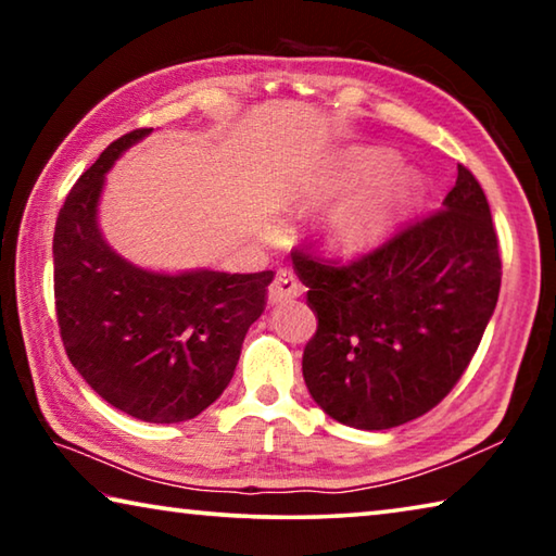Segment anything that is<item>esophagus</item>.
I'll use <instances>...</instances> for the list:
<instances>
[{
	"label": "esophagus",
	"instance_id": "obj_1",
	"mask_svg": "<svg viewBox=\"0 0 556 556\" xmlns=\"http://www.w3.org/2000/svg\"><path fill=\"white\" fill-rule=\"evenodd\" d=\"M301 291H304V289H301L299 279L294 277V271L287 269V267H281L277 271L275 281H271V285H269L267 299H269V304H281V301H291V299L301 296Z\"/></svg>",
	"mask_w": 556,
	"mask_h": 556
}]
</instances>
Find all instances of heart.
<instances>
[{
    "label": "heart",
    "mask_w": 556,
    "mask_h": 556,
    "mask_svg": "<svg viewBox=\"0 0 556 556\" xmlns=\"http://www.w3.org/2000/svg\"><path fill=\"white\" fill-rule=\"evenodd\" d=\"M345 190L352 193L324 213L321 240L338 257H361L392 238L417 211L427 178L417 168L394 164L390 149L348 144L316 156L291 184L289 203L299 211L316 208Z\"/></svg>",
    "instance_id": "1"
}]
</instances>
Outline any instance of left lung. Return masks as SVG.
<instances>
[{"label":"left lung","instance_id":"left-lung-1","mask_svg":"<svg viewBox=\"0 0 556 556\" xmlns=\"http://www.w3.org/2000/svg\"><path fill=\"white\" fill-rule=\"evenodd\" d=\"M441 205L353 265L294 252L318 318L304 382L345 427L392 429L437 407L495 312L501 252L483 188L466 166Z\"/></svg>","mask_w":556,"mask_h":556}]
</instances>
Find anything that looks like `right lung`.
I'll list each match as a JSON object with an SVG mask.
<instances>
[{
  "label": "right lung",
  "mask_w": 556,
  "mask_h": 556,
  "mask_svg": "<svg viewBox=\"0 0 556 556\" xmlns=\"http://www.w3.org/2000/svg\"><path fill=\"white\" fill-rule=\"evenodd\" d=\"M149 131L112 142L71 188L53 235L55 314L73 368L102 400L135 419L176 425L228 388L275 275H168L110 248L98 223L105 176Z\"/></svg>",
  "instance_id": "add662e5"
}]
</instances>
